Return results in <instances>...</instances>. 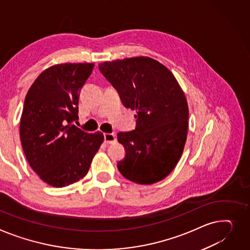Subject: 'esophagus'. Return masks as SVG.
<instances>
[{
  "label": "esophagus",
  "instance_id": "34e87169",
  "mask_svg": "<svg viewBox=\"0 0 250 250\" xmlns=\"http://www.w3.org/2000/svg\"><path fill=\"white\" fill-rule=\"evenodd\" d=\"M104 143L106 144H111L113 142L116 141V136L114 134H104Z\"/></svg>",
  "mask_w": 250,
  "mask_h": 250
}]
</instances>
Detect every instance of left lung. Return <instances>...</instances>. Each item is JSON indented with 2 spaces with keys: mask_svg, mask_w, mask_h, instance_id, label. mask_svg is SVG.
Instances as JSON below:
<instances>
[{
  "mask_svg": "<svg viewBox=\"0 0 250 250\" xmlns=\"http://www.w3.org/2000/svg\"><path fill=\"white\" fill-rule=\"evenodd\" d=\"M119 92L123 104L136 110V128L118 134L125 156L118 169L142 185L167 177L178 164L187 140L189 108L173 73L155 59L134 57L98 64Z\"/></svg>",
  "mask_w": 250,
  "mask_h": 250,
  "instance_id": "1",
  "label": "left lung"
}]
</instances>
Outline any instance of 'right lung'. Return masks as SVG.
<instances>
[{"instance_id": "obj_1", "label": "right lung", "mask_w": 250, "mask_h": 250, "mask_svg": "<svg viewBox=\"0 0 250 250\" xmlns=\"http://www.w3.org/2000/svg\"><path fill=\"white\" fill-rule=\"evenodd\" d=\"M93 63L56 64L44 70L25 97L20 139L29 165L40 179L62 188L84 177L104 142L101 131L87 134L78 120L79 92Z\"/></svg>"}]
</instances>
